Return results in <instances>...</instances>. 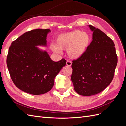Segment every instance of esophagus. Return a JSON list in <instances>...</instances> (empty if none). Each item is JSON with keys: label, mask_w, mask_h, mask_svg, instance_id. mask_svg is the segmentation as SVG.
I'll return each mask as SVG.
<instances>
[{"label": "esophagus", "mask_w": 126, "mask_h": 126, "mask_svg": "<svg viewBox=\"0 0 126 126\" xmlns=\"http://www.w3.org/2000/svg\"><path fill=\"white\" fill-rule=\"evenodd\" d=\"M72 64V62L70 61H67L66 62V65L68 66H70Z\"/></svg>", "instance_id": "esophagus-1"}]
</instances>
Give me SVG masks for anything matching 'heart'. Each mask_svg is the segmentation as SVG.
<instances>
[{
    "label": "heart",
    "instance_id": "b5f03b06",
    "mask_svg": "<svg viewBox=\"0 0 126 126\" xmlns=\"http://www.w3.org/2000/svg\"><path fill=\"white\" fill-rule=\"evenodd\" d=\"M91 41L88 33L76 30L60 34L56 38V45L51 46L55 52H60V49H67L68 54L71 58L77 59L84 54Z\"/></svg>",
    "mask_w": 126,
    "mask_h": 126
}]
</instances>
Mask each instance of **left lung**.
<instances>
[{
    "instance_id": "left-lung-1",
    "label": "left lung",
    "mask_w": 126,
    "mask_h": 126,
    "mask_svg": "<svg viewBox=\"0 0 126 126\" xmlns=\"http://www.w3.org/2000/svg\"><path fill=\"white\" fill-rule=\"evenodd\" d=\"M89 26L93 41L81 57L72 61L71 77L76 92L86 96L97 94L110 84L117 63L113 40L99 29Z\"/></svg>"
}]
</instances>
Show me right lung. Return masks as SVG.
I'll use <instances>...</instances> for the list:
<instances>
[{"label":"right lung","instance_id":"right-lung-1","mask_svg":"<svg viewBox=\"0 0 126 126\" xmlns=\"http://www.w3.org/2000/svg\"><path fill=\"white\" fill-rule=\"evenodd\" d=\"M50 29H37L26 32L13 41L6 63L13 83L19 89L33 95L46 93L52 89L54 79L66 61H53L48 53L36 46L46 45Z\"/></svg>","mask_w":126,"mask_h":126}]
</instances>
